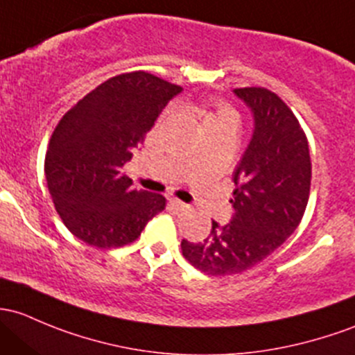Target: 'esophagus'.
<instances>
[{
  "mask_svg": "<svg viewBox=\"0 0 355 355\" xmlns=\"http://www.w3.org/2000/svg\"><path fill=\"white\" fill-rule=\"evenodd\" d=\"M170 206L173 211H177V212H184L189 209L187 204L182 202V200H178V199H170Z\"/></svg>",
  "mask_w": 355,
  "mask_h": 355,
  "instance_id": "esophagus-1",
  "label": "esophagus"
}]
</instances>
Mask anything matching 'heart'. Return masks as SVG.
<instances>
[{
	"label": "heart",
	"instance_id": "b5f03b06",
	"mask_svg": "<svg viewBox=\"0 0 355 355\" xmlns=\"http://www.w3.org/2000/svg\"><path fill=\"white\" fill-rule=\"evenodd\" d=\"M199 115L202 117L204 129L212 128V125H236L238 124V115L231 107L226 103H216L211 109H200L197 110Z\"/></svg>",
	"mask_w": 355,
	"mask_h": 355
}]
</instances>
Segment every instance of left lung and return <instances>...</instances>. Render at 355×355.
Masks as SVG:
<instances>
[{"label": "left lung", "instance_id": "8db88e82", "mask_svg": "<svg viewBox=\"0 0 355 355\" xmlns=\"http://www.w3.org/2000/svg\"><path fill=\"white\" fill-rule=\"evenodd\" d=\"M255 121L252 141L233 173L234 214L227 225L212 221L199 243L182 240V253L209 275L248 270L267 259L300 226L309 199L308 139L284 100L260 87L236 88Z\"/></svg>", "mask_w": 355, "mask_h": 355}]
</instances>
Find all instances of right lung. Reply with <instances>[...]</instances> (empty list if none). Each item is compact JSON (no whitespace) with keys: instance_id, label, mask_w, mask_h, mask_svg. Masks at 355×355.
<instances>
[{"instance_id":"right-lung-1","label":"right lung","mask_w":355,"mask_h":355,"mask_svg":"<svg viewBox=\"0 0 355 355\" xmlns=\"http://www.w3.org/2000/svg\"><path fill=\"white\" fill-rule=\"evenodd\" d=\"M180 92L146 71L117 74L55 125L44 165L47 189L64 226L81 241L96 248L129 245L165 209V197L134 189L122 166Z\"/></svg>"}]
</instances>
